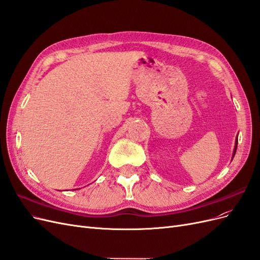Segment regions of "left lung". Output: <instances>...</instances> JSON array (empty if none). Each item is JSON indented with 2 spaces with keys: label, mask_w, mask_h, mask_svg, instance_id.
<instances>
[{
  "label": "left lung",
  "mask_w": 260,
  "mask_h": 260,
  "mask_svg": "<svg viewBox=\"0 0 260 260\" xmlns=\"http://www.w3.org/2000/svg\"><path fill=\"white\" fill-rule=\"evenodd\" d=\"M237 147H238V139H237V143H235V148H234V153H233V156L235 155V152H237Z\"/></svg>",
  "instance_id": "8db88e82"
}]
</instances>
